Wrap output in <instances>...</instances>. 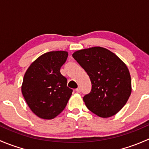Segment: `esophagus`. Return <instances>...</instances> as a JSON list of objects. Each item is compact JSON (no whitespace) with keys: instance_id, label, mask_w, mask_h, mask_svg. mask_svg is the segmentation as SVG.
Segmentation results:
<instances>
[{"instance_id":"esophagus-1","label":"esophagus","mask_w":149,"mask_h":149,"mask_svg":"<svg viewBox=\"0 0 149 149\" xmlns=\"http://www.w3.org/2000/svg\"><path fill=\"white\" fill-rule=\"evenodd\" d=\"M76 91L77 93H80V91H81V88H80V87H79V88H77L76 89Z\"/></svg>"}]
</instances>
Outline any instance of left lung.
Segmentation results:
<instances>
[{
    "label": "left lung",
    "mask_w": 149,
    "mask_h": 149,
    "mask_svg": "<svg viewBox=\"0 0 149 149\" xmlns=\"http://www.w3.org/2000/svg\"><path fill=\"white\" fill-rule=\"evenodd\" d=\"M72 55L91 82V92L83 98L86 107L102 118L118 113L132 91L131 78L126 64L115 53L102 47L79 49Z\"/></svg>",
    "instance_id": "8db88e82"
}]
</instances>
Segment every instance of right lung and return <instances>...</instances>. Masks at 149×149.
Wrapping results in <instances>:
<instances>
[{"label": "right lung", "instance_id": "add662e5", "mask_svg": "<svg viewBox=\"0 0 149 149\" xmlns=\"http://www.w3.org/2000/svg\"><path fill=\"white\" fill-rule=\"evenodd\" d=\"M66 51H52L40 55L28 68L22 85V92L33 113L40 118L51 120L65 109L73 90L60 72L67 60Z\"/></svg>", "mask_w": 149, "mask_h": 149}]
</instances>
